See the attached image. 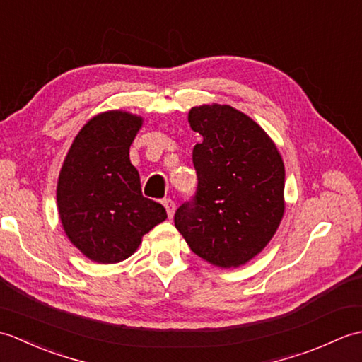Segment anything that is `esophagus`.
<instances>
[{
    "instance_id": "obj_1",
    "label": "esophagus",
    "mask_w": 362,
    "mask_h": 362,
    "mask_svg": "<svg viewBox=\"0 0 362 362\" xmlns=\"http://www.w3.org/2000/svg\"><path fill=\"white\" fill-rule=\"evenodd\" d=\"M163 205L166 209V213H168V218L171 219L174 216V211H175V205H174V201H171V199H165L163 201Z\"/></svg>"
}]
</instances>
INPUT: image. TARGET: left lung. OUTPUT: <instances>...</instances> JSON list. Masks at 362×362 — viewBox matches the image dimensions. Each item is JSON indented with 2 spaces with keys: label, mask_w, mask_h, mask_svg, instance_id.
<instances>
[{
  "label": "left lung",
  "mask_w": 362,
  "mask_h": 362,
  "mask_svg": "<svg viewBox=\"0 0 362 362\" xmlns=\"http://www.w3.org/2000/svg\"><path fill=\"white\" fill-rule=\"evenodd\" d=\"M189 126L197 193L174 224L197 257L221 269L247 264L272 240L284 214V163L266 130L227 104L196 105Z\"/></svg>",
  "instance_id": "8db88e82"
}]
</instances>
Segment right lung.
Instances as JSON below:
<instances>
[{"instance_id": "add662e5", "label": "right lung", "mask_w": 362, "mask_h": 362, "mask_svg": "<svg viewBox=\"0 0 362 362\" xmlns=\"http://www.w3.org/2000/svg\"><path fill=\"white\" fill-rule=\"evenodd\" d=\"M144 118L107 110L88 119L68 149L57 179V211L83 257L115 264L134 255L143 236L163 222V205L141 194L129 149Z\"/></svg>"}]
</instances>
